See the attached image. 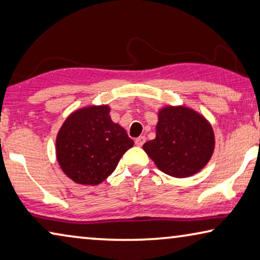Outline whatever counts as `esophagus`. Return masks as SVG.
I'll return each instance as SVG.
<instances>
[{
  "mask_svg": "<svg viewBox=\"0 0 260 260\" xmlns=\"http://www.w3.org/2000/svg\"><path fill=\"white\" fill-rule=\"evenodd\" d=\"M145 142H146L145 137H139L137 140H135V145H137L138 147H142L143 145H145Z\"/></svg>",
  "mask_w": 260,
  "mask_h": 260,
  "instance_id": "obj_1",
  "label": "esophagus"
}]
</instances>
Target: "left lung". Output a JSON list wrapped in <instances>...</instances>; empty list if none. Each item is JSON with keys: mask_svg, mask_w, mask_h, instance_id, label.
I'll return each mask as SVG.
<instances>
[{"mask_svg": "<svg viewBox=\"0 0 260 260\" xmlns=\"http://www.w3.org/2000/svg\"><path fill=\"white\" fill-rule=\"evenodd\" d=\"M214 146V132L205 117L186 106H166L158 111L156 138L143 150L164 174L185 178L208 163Z\"/></svg>", "mask_w": 260, "mask_h": 260, "instance_id": "1", "label": "left lung"}]
</instances>
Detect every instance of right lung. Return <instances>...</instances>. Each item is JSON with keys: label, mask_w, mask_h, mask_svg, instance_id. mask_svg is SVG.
I'll return each instance as SVG.
<instances>
[{"label": "right lung", "mask_w": 260, "mask_h": 260, "mask_svg": "<svg viewBox=\"0 0 260 260\" xmlns=\"http://www.w3.org/2000/svg\"><path fill=\"white\" fill-rule=\"evenodd\" d=\"M133 140L111 120L108 105L76 110L66 119L56 137L60 168L77 184L98 185L108 178Z\"/></svg>", "instance_id": "right-lung-1"}]
</instances>
